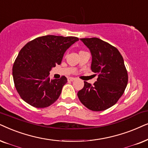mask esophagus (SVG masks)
<instances>
[{
	"instance_id": "obj_1",
	"label": "esophagus",
	"mask_w": 148,
	"mask_h": 148,
	"mask_svg": "<svg viewBox=\"0 0 148 148\" xmlns=\"http://www.w3.org/2000/svg\"><path fill=\"white\" fill-rule=\"evenodd\" d=\"M68 80H70V81H74V80H75V78H73V77H69V78H68Z\"/></svg>"
}]
</instances>
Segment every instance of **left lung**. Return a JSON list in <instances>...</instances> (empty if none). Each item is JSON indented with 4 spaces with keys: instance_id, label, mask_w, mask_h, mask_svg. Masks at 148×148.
Masks as SVG:
<instances>
[{
    "instance_id": "obj_1",
    "label": "left lung",
    "mask_w": 148,
    "mask_h": 148,
    "mask_svg": "<svg viewBox=\"0 0 148 148\" xmlns=\"http://www.w3.org/2000/svg\"><path fill=\"white\" fill-rule=\"evenodd\" d=\"M80 40L91 53L92 72L99 75L92 86L84 82L78 97L88 109L103 111L116 103L127 87L128 74L123 58L116 47L98 38Z\"/></svg>"
}]
</instances>
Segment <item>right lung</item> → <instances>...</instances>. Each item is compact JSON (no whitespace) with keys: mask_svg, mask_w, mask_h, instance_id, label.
<instances>
[{"mask_svg":"<svg viewBox=\"0 0 148 148\" xmlns=\"http://www.w3.org/2000/svg\"><path fill=\"white\" fill-rule=\"evenodd\" d=\"M78 40L74 36L47 35L34 39L21 49L13 64V77L23 101L43 108L58 99L67 78L63 76L50 80L49 72L61 64L67 49Z\"/></svg>","mask_w":148,"mask_h":148,"instance_id":"obj_1","label":"right lung"}]
</instances>
